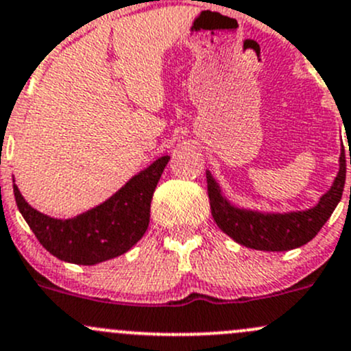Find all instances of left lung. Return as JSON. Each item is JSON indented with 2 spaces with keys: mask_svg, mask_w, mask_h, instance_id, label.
Returning a JSON list of instances; mask_svg holds the SVG:
<instances>
[{
  "mask_svg": "<svg viewBox=\"0 0 351 351\" xmlns=\"http://www.w3.org/2000/svg\"><path fill=\"white\" fill-rule=\"evenodd\" d=\"M337 176L326 193L319 197L318 204L306 210L293 212H264V210L245 208L232 204L223 195L212 173L206 169L210 210L219 228L230 239L249 249L265 252H284L304 245L322 230L333 210L340 204L346 178L345 149H340ZM351 165V154H350ZM351 191V190H350Z\"/></svg>",
  "mask_w": 351,
  "mask_h": 351,
  "instance_id": "left-lung-1",
  "label": "left lung"
}]
</instances>
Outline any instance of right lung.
Here are the masks:
<instances>
[{
  "label": "right lung",
  "mask_w": 351,
  "mask_h": 351,
  "mask_svg": "<svg viewBox=\"0 0 351 351\" xmlns=\"http://www.w3.org/2000/svg\"><path fill=\"white\" fill-rule=\"evenodd\" d=\"M169 156L158 158L136 173L112 197L72 219H53L33 208L14 185L18 210L38 239L57 259L94 265L123 256L138 243L149 225L153 193Z\"/></svg>",
  "instance_id": "add662e5"
}]
</instances>
